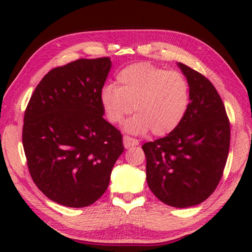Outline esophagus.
<instances>
[{
    "label": "esophagus",
    "mask_w": 252,
    "mask_h": 252,
    "mask_svg": "<svg viewBox=\"0 0 252 252\" xmlns=\"http://www.w3.org/2000/svg\"><path fill=\"white\" fill-rule=\"evenodd\" d=\"M123 144H125V148L126 149H130L132 147L138 146L139 141H138V140L133 139V138H131V136L125 135V136H123Z\"/></svg>",
    "instance_id": "34e87169"
}]
</instances>
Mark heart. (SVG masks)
Returning a JSON list of instances; mask_svg holds the SVG:
<instances>
[{
    "label": "heart",
    "mask_w": 252,
    "mask_h": 252,
    "mask_svg": "<svg viewBox=\"0 0 252 252\" xmlns=\"http://www.w3.org/2000/svg\"><path fill=\"white\" fill-rule=\"evenodd\" d=\"M100 102L110 123L126 122L129 133L143 134L150 130L164 135L180 126L190 105V87L187 79L176 71H168L151 63L141 62L126 66L117 74V85L102 89Z\"/></svg>",
    "instance_id": "heart-1"
}]
</instances>
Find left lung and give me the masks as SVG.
<instances>
[{"label":"left lung","mask_w":252,"mask_h":252,"mask_svg":"<svg viewBox=\"0 0 252 252\" xmlns=\"http://www.w3.org/2000/svg\"><path fill=\"white\" fill-rule=\"evenodd\" d=\"M190 87V105L176 130L142 146L147 182L168 206L188 208L210 197L222 177L230 146V123L216 88L178 63Z\"/></svg>","instance_id":"1"}]
</instances>
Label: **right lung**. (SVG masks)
Masks as SVG:
<instances>
[{
	"instance_id": "obj_1",
	"label": "right lung",
	"mask_w": 252,
	"mask_h": 252,
	"mask_svg": "<svg viewBox=\"0 0 252 252\" xmlns=\"http://www.w3.org/2000/svg\"><path fill=\"white\" fill-rule=\"evenodd\" d=\"M110 58L80 59L55 67L34 90L24 113L22 141L36 187L70 208L94 203L108 189L125 147L103 118L100 94Z\"/></svg>"
}]
</instances>
